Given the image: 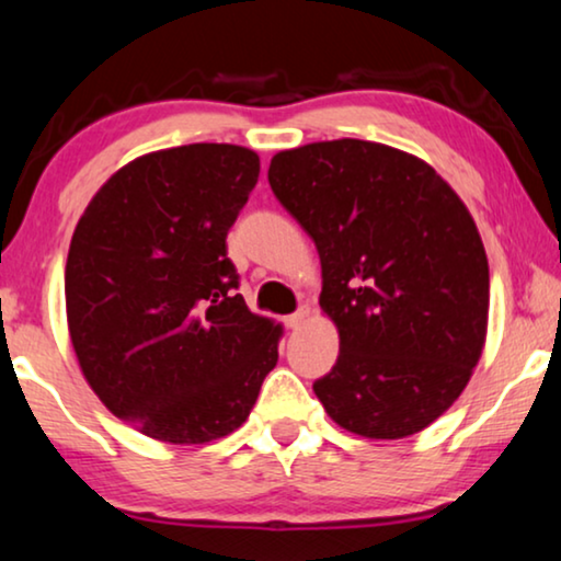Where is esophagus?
Returning a JSON list of instances; mask_svg holds the SVG:
<instances>
[{"mask_svg":"<svg viewBox=\"0 0 561 561\" xmlns=\"http://www.w3.org/2000/svg\"><path fill=\"white\" fill-rule=\"evenodd\" d=\"M306 319H309V306H301V309H298L296 313H290V317H286V327L288 329H298Z\"/></svg>","mask_w":561,"mask_h":561,"instance_id":"1","label":"esophagus"}]
</instances>
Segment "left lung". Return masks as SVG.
<instances>
[{
    "label": "left lung",
    "instance_id": "obj_1",
    "mask_svg": "<svg viewBox=\"0 0 561 561\" xmlns=\"http://www.w3.org/2000/svg\"><path fill=\"white\" fill-rule=\"evenodd\" d=\"M267 181L319 250V306L340 332L336 365L313 382L329 419L367 439L426 428L485 347L472 214L421 158L352 137L280 150Z\"/></svg>",
    "mask_w": 561,
    "mask_h": 561
}]
</instances>
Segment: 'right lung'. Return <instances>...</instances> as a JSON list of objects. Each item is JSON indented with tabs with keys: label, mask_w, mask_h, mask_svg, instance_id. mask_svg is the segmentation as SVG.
I'll use <instances>...</instances> for the list:
<instances>
[{
	"label": "right lung",
	"mask_w": 561,
	"mask_h": 561,
	"mask_svg": "<svg viewBox=\"0 0 561 561\" xmlns=\"http://www.w3.org/2000/svg\"><path fill=\"white\" fill-rule=\"evenodd\" d=\"M257 152L194 142L135 158L91 198L66 260V317L91 390L168 444H206L248 421L283 329L237 294L227 232Z\"/></svg>",
	"instance_id": "add662e5"
}]
</instances>
